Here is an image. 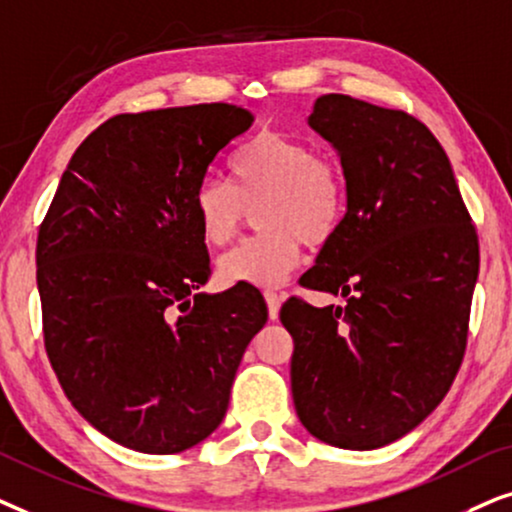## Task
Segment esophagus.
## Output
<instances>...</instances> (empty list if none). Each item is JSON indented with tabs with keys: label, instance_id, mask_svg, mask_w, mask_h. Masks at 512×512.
Instances as JSON below:
<instances>
[{
	"label": "esophagus",
	"instance_id": "obj_1",
	"mask_svg": "<svg viewBox=\"0 0 512 512\" xmlns=\"http://www.w3.org/2000/svg\"><path fill=\"white\" fill-rule=\"evenodd\" d=\"M264 299H267V306H269V318L276 320L278 309H281V302H283V295H281V292L267 290V292H264Z\"/></svg>",
	"mask_w": 512,
	"mask_h": 512
}]
</instances>
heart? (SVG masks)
<instances>
[{"mask_svg": "<svg viewBox=\"0 0 512 512\" xmlns=\"http://www.w3.org/2000/svg\"><path fill=\"white\" fill-rule=\"evenodd\" d=\"M234 185L206 177L194 192V215L210 245H227L241 231L248 208L262 231L222 255L227 283L281 285L302 255V243L320 248L342 229L349 213V182L342 166L311 142L262 128L229 161Z\"/></svg>", "mask_w": 512, "mask_h": 512, "instance_id": "b5f03b06", "label": "heart"}]
</instances>
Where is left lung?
<instances>
[{"label":"left lung","instance_id":"8db88e82","mask_svg":"<svg viewBox=\"0 0 512 512\" xmlns=\"http://www.w3.org/2000/svg\"><path fill=\"white\" fill-rule=\"evenodd\" d=\"M309 126L339 152L349 213L302 285L346 304L281 306L292 400L318 440L377 449L419 426L459 372L478 234L445 149L412 114L330 93Z\"/></svg>","mask_w":512,"mask_h":512}]
</instances>
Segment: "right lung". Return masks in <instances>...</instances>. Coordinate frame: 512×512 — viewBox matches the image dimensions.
<instances>
[{
  "label": "right lung",
  "instance_id": "add662e5",
  "mask_svg": "<svg viewBox=\"0 0 512 512\" xmlns=\"http://www.w3.org/2000/svg\"><path fill=\"white\" fill-rule=\"evenodd\" d=\"M252 121L229 102L117 114L74 152L39 227L53 372L88 424L135 452L206 440L269 318L255 285L199 292L210 260L194 192Z\"/></svg>",
  "mask_w": 512,
  "mask_h": 512
}]
</instances>
